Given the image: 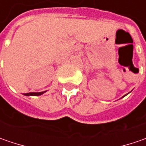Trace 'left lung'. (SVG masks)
<instances>
[{"mask_svg":"<svg viewBox=\"0 0 146 146\" xmlns=\"http://www.w3.org/2000/svg\"><path fill=\"white\" fill-rule=\"evenodd\" d=\"M123 97H124V96H123Z\"/></svg>","mask_w":146,"mask_h":146,"instance_id":"8db88e82","label":"left lung"}]
</instances>
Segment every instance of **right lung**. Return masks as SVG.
<instances>
[{"mask_svg": "<svg viewBox=\"0 0 146 146\" xmlns=\"http://www.w3.org/2000/svg\"><path fill=\"white\" fill-rule=\"evenodd\" d=\"M46 91L44 92H40V93H24L23 95L25 96H40V95H42L43 93H45Z\"/></svg>", "mask_w": 146, "mask_h": 146, "instance_id": "1", "label": "right lung"}]
</instances>
